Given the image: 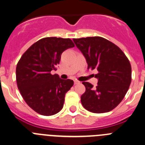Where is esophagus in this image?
Returning a JSON list of instances; mask_svg holds the SVG:
<instances>
[{
  "label": "esophagus",
  "mask_w": 145,
  "mask_h": 145,
  "mask_svg": "<svg viewBox=\"0 0 145 145\" xmlns=\"http://www.w3.org/2000/svg\"><path fill=\"white\" fill-rule=\"evenodd\" d=\"M79 81H77V80H74V84H79Z\"/></svg>",
  "instance_id": "obj_1"
}]
</instances>
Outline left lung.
I'll return each mask as SVG.
<instances>
[{"label":"left lung","mask_w":145,"mask_h":145,"mask_svg":"<svg viewBox=\"0 0 145 145\" xmlns=\"http://www.w3.org/2000/svg\"><path fill=\"white\" fill-rule=\"evenodd\" d=\"M86 60L88 69L98 71L96 87L83 82L86 91L81 104L92 113L109 112L118 106L128 91L131 83V65L118 46L101 37L73 39Z\"/></svg>","instance_id":"1"}]
</instances>
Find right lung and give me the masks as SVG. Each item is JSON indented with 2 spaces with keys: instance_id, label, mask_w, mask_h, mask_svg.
<instances>
[{
  "instance_id": "right-lung-1",
  "label": "right lung",
  "mask_w": 145,
  "mask_h": 145,
  "mask_svg": "<svg viewBox=\"0 0 145 145\" xmlns=\"http://www.w3.org/2000/svg\"><path fill=\"white\" fill-rule=\"evenodd\" d=\"M74 47L70 39L45 37L32 44L21 57L16 67L18 89L26 103L42 116H53L64 105L66 93L74 85L51 74L64 51Z\"/></svg>"
}]
</instances>
